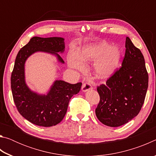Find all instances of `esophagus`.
Here are the masks:
<instances>
[{"label": "esophagus", "mask_w": 156, "mask_h": 156, "mask_svg": "<svg viewBox=\"0 0 156 156\" xmlns=\"http://www.w3.org/2000/svg\"><path fill=\"white\" fill-rule=\"evenodd\" d=\"M92 89V86L91 85V84H89V83H83V86H82V91L84 92H86L90 89Z\"/></svg>", "instance_id": "esophagus-1"}]
</instances>
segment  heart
Here are the masks:
<instances>
[{"label": "heart", "mask_w": 156, "mask_h": 156, "mask_svg": "<svg viewBox=\"0 0 156 156\" xmlns=\"http://www.w3.org/2000/svg\"><path fill=\"white\" fill-rule=\"evenodd\" d=\"M121 53L116 46H110L106 42L84 47L78 56L76 52L69 59L70 67L76 69L83 68L81 61H94V71L98 78L107 79L114 74L119 67Z\"/></svg>", "instance_id": "obj_1"}]
</instances>
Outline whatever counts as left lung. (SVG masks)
I'll list each match as a JSON object with an SVG mask.
<instances>
[{
  "label": "left lung",
  "instance_id": "1",
  "mask_svg": "<svg viewBox=\"0 0 156 156\" xmlns=\"http://www.w3.org/2000/svg\"><path fill=\"white\" fill-rule=\"evenodd\" d=\"M126 51L119 70L97 87L100 98L96 109L98 119L117 127L138 114L146 96L149 76L140 50L126 38Z\"/></svg>",
  "mask_w": 156,
  "mask_h": 156
}]
</instances>
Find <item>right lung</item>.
I'll return each instance as SVG.
<instances>
[{
    "label": "right lung",
    "mask_w": 156,
    "mask_h": 156,
    "mask_svg": "<svg viewBox=\"0 0 156 156\" xmlns=\"http://www.w3.org/2000/svg\"><path fill=\"white\" fill-rule=\"evenodd\" d=\"M64 41L61 37L34 36L20 49L16 58L11 76L13 98L20 114L36 125L48 127L60 123L67 113L71 98L80 90L81 83L73 84L56 80L47 94H39L31 91L26 84L25 64L28 58L36 52L48 53L64 64L59 55L65 51Z\"/></svg>",
    "instance_id": "1"
}]
</instances>
